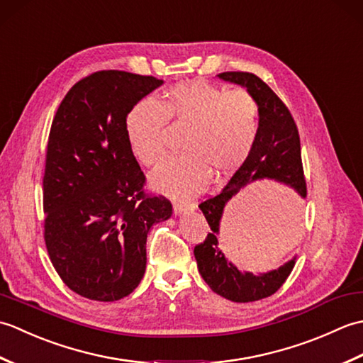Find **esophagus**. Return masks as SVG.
<instances>
[{"label": "esophagus", "mask_w": 363, "mask_h": 363, "mask_svg": "<svg viewBox=\"0 0 363 363\" xmlns=\"http://www.w3.org/2000/svg\"><path fill=\"white\" fill-rule=\"evenodd\" d=\"M173 211H174V215H182V213H187V212H194L195 206L194 204H184V203H174Z\"/></svg>", "instance_id": "1"}]
</instances>
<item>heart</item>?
<instances>
[{
    "mask_svg": "<svg viewBox=\"0 0 363 363\" xmlns=\"http://www.w3.org/2000/svg\"><path fill=\"white\" fill-rule=\"evenodd\" d=\"M167 121L187 128L181 152L150 176L152 190L177 199H191L217 179L233 174L248 159L260 128L259 104L250 91H225L206 81L179 82L159 103L143 99L129 111L126 137L134 157L154 165L164 154Z\"/></svg>",
    "mask_w": 363,
    "mask_h": 363,
    "instance_id": "b5f03b06",
    "label": "heart"
}]
</instances>
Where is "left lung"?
<instances>
[{
    "label": "left lung",
    "mask_w": 363,
    "mask_h": 363,
    "mask_svg": "<svg viewBox=\"0 0 363 363\" xmlns=\"http://www.w3.org/2000/svg\"><path fill=\"white\" fill-rule=\"evenodd\" d=\"M217 78L237 84L250 91L259 104L260 128L248 159L233 174L225 189L218 195L199 204L212 233L207 234L204 243L195 246L194 254L199 274L217 295L234 303H252L272 296L281 289L295 267L296 256L267 273L254 274L251 272H240L220 248L218 238L223 212L226 204L242 189L256 181L269 179L287 186L299 196L287 195L284 209L281 212L277 211L276 217H273V229L276 234L287 237L299 233L301 215H303L301 201L307 195L303 164H301L299 134L287 106L256 74L226 72L217 74Z\"/></svg>",
    "instance_id": "8db88e82"
}]
</instances>
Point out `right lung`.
<instances>
[{
    "mask_svg": "<svg viewBox=\"0 0 363 363\" xmlns=\"http://www.w3.org/2000/svg\"><path fill=\"white\" fill-rule=\"evenodd\" d=\"M164 81L98 72L76 82L52 120L43 176L45 243L60 279L78 295L112 303L133 293L146 268V237L173 213L146 198L129 148V111Z\"/></svg>",
    "mask_w": 363,
    "mask_h": 363,
    "instance_id": "add662e5",
    "label": "right lung"
}]
</instances>
